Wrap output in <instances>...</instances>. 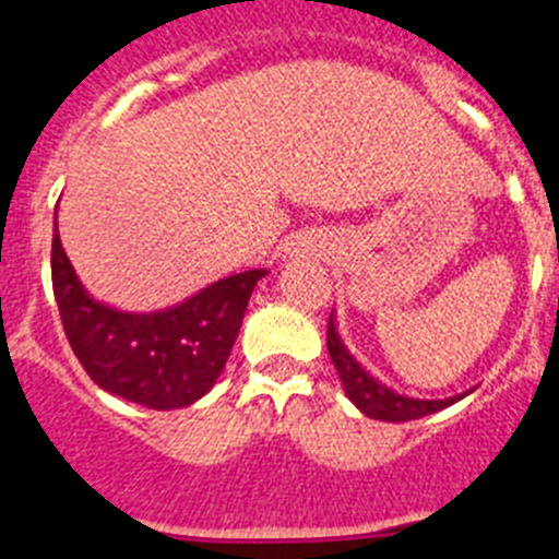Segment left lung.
<instances>
[{
	"mask_svg": "<svg viewBox=\"0 0 559 559\" xmlns=\"http://www.w3.org/2000/svg\"><path fill=\"white\" fill-rule=\"evenodd\" d=\"M328 353H331V361L336 367L338 380L344 385V394L350 397V403L361 411L369 419L380 421H411L421 419V416H430L436 411L447 408V405L457 403L468 394H455V397L447 400H419V397H405L400 391H394L391 385L380 383L374 374H369L367 369L358 364V358L353 356L347 347H344L342 336H338L336 328V314L331 311V320H328Z\"/></svg>",
	"mask_w": 559,
	"mask_h": 559,
	"instance_id": "left-lung-1",
	"label": "left lung"
}]
</instances>
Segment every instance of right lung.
<instances>
[{"label":"right lung","mask_w":559,"mask_h":559,"mask_svg":"<svg viewBox=\"0 0 559 559\" xmlns=\"http://www.w3.org/2000/svg\"><path fill=\"white\" fill-rule=\"evenodd\" d=\"M264 275L267 270L228 275L151 314L112 309L82 286L55 215L51 286L68 344L98 389L143 408H187L212 391Z\"/></svg>","instance_id":"obj_1"}]
</instances>
